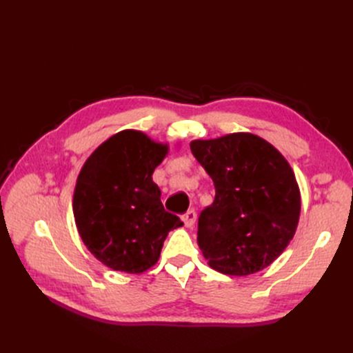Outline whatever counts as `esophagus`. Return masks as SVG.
Returning <instances> with one entry per match:
<instances>
[{
    "label": "esophagus",
    "mask_w": 353,
    "mask_h": 353,
    "mask_svg": "<svg viewBox=\"0 0 353 353\" xmlns=\"http://www.w3.org/2000/svg\"><path fill=\"white\" fill-rule=\"evenodd\" d=\"M196 218H197V215H196L194 210H188V212L184 213L183 216H181V219H183L185 227H193L194 222H196Z\"/></svg>",
    "instance_id": "obj_1"
}]
</instances>
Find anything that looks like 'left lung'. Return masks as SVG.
<instances>
[{
  "instance_id": "8db88e82",
  "label": "left lung",
  "mask_w": 353,
  "mask_h": 353,
  "mask_svg": "<svg viewBox=\"0 0 353 353\" xmlns=\"http://www.w3.org/2000/svg\"><path fill=\"white\" fill-rule=\"evenodd\" d=\"M190 148L215 185V200L200 212L197 225L209 266L228 275L266 268L293 239L301 215L290 165L253 134L196 140Z\"/></svg>"
}]
</instances>
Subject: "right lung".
<instances>
[{
  "label": "right lung",
  "mask_w": 353,
  "mask_h": 353,
  "mask_svg": "<svg viewBox=\"0 0 353 353\" xmlns=\"http://www.w3.org/2000/svg\"><path fill=\"white\" fill-rule=\"evenodd\" d=\"M166 153L168 145L128 130L104 141L81 169L74 222L87 249L114 271L152 268L168 232L183 225L165 210L152 179Z\"/></svg>",
  "instance_id": "right-lung-1"
}]
</instances>
